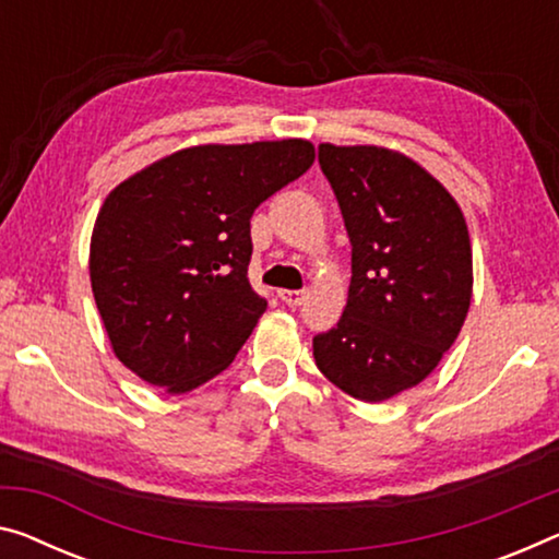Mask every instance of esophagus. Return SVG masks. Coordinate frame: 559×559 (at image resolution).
Here are the masks:
<instances>
[{
    "label": "esophagus",
    "instance_id": "esophagus-1",
    "mask_svg": "<svg viewBox=\"0 0 559 559\" xmlns=\"http://www.w3.org/2000/svg\"><path fill=\"white\" fill-rule=\"evenodd\" d=\"M280 299L289 307H297V305H302L305 289H280Z\"/></svg>",
    "mask_w": 559,
    "mask_h": 559
}]
</instances>
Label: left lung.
Masks as SVG:
<instances>
[{"label":"left lung","mask_w":559,"mask_h":559,"mask_svg":"<svg viewBox=\"0 0 559 559\" xmlns=\"http://www.w3.org/2000/svg\"><path fill=\"white\" fill-rule=\"evenodd\" d=\"M320 167L352 242L347 307L314 334L320 372L382 402L440 365L465 324L472 250L465 217L432 175L384 147L320 144Z\"/></svg>","instance_id":"left-lung-1"}]
</instances>
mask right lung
Listing matches in <instances>:
<instances>
[{
  "instance_id": "obj_1",
  "label": "right lung",
  "mask_w": 559,
  "mask_h": 559,
  "mask_svg": "<svg viewBox=\"0 0 559 559\" xmlns=\"http://www.w3.org/2000/svg\"><path fill=\"white\" fill-rule=\"evenodd\" d=\"M312 162L305 140L202 144L109 192L90 277L119 362L167 392L229 367L267 309L247 277L252 214Z\"/></svg>"
}]
</instances>
